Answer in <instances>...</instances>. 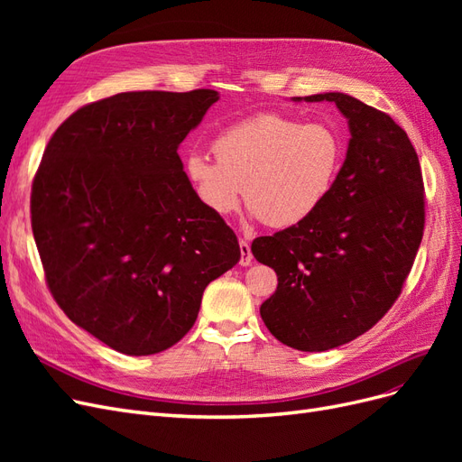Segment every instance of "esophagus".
Returning a JSON list of instances; mask_svg holds the SVG:
<instances>
[{
    "label": "esophagus",
    "mask_w": 462,
    "mask_h": 462,
    "mask_svg": "<svg viewBox=\"0 0 462 462\" xmlns=\"http://www.w3.org/2000/svg\"><path fill=\"white\" fill-rule=\"evenodd\" d=\"M239 246H241V260H239V263L241 265H250V263H253V253H250V245L245 239H241Z\"/></svg>",
    "instance_id": "34e87169"
}]
</instances>
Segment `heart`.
I'll return each mask as SVG.
<instances>
[{"label":"heart","instance_id":"b5f03b06","mask_svg":"<svg viewBox=\"0 0 462 462\" xmlns=\"http://www.w3.org/2000/svg\"><path fill=\"white\" fill-rule=\"evenodd\" d=\"M212 152L216 160L199 152L185 160V177L208 212L229 216L245 197L254 217L287 229L312 217L329 199L345 146L326 123L258 114L221 131Z\"/></svg>","mask_w":462,"mask_h":462}]
</instances>
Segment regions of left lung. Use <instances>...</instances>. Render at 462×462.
Returning <instances> with one entry per match:
<instances>
[{
  "label": "left lung",
  "mask_w": 462,
  "mask_h": 462,
  "mask_svg": "<svg viewBox=\"0 0 462 462\" xmlns=\"http://www.w3.org/2000/svg\"><path fill=\"white\" fill-rule=\"evenodd\" d=\"M304 100L333 102L348 119L346 158L312 217L258 236L250 250L277 273L260 306L265 328L319 353L366 333L401 295L424 235V180L407 133L383 111L341 92Z\"/></svg>",
  "instance_id": "obj_1"
}]
</instances>
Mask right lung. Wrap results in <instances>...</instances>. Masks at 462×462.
<instances>
[{"mask_svg": "<svg viewBox=\"0 0 462 462\" xmlns=\"http://www.w3.org/2000/svg\"><path fill=\"white\" fill-rule=\"evenodd\" d=\"M217 100L200 88L92 102L60 125L34 175L31 221L51 297L123 355L183 339L208 283L241 258L177 153Z\"/></svg>", "mask_w": 462, "mask_h": 462, "instance_id": "add662e5", "label": "right lung"}]
</instances>
